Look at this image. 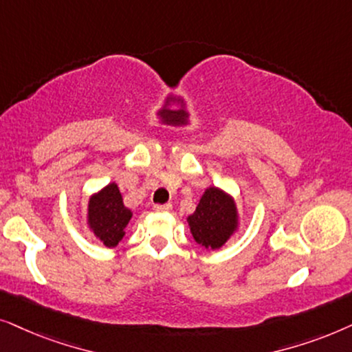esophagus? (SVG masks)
Returning <instances> with one entry per match:
<instances>
[{
  "label": "esophagus",
  "instance_id": "34e87169",
  "mask_svg": "<svg viewBox=\"0 0 352 352\" xmlns=\"http://www.w3.org/2000/svg\"><path fill=\"white\" fill-rule=\"evenodd\" d=\"M172 209V204H154V210L156 212H168Z\"/></svg>",
  "mask_w": 352,
  "mask_h": 352
}]
</instances>
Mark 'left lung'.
<instances>
[{
	"mask_svg": "<svg viewBox=\"0 0 352 352\" xmlns=\"http://www.w3.org/2000/svg\"><path fill=\"white\" fill-rule=\"evenodd\" d=\"M186 220L198 245L206 250H219L238 230L236 203L223 190L209 186Z\"/></svg>",
	"mask_w": 352,
	"mask_h": 352,
	"instance_id": "1",
	"label": "left lung"
}]
</instances>
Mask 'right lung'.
<instances>
[{
	"instance_id": "obj_1",
	"label": "right lung",
	"mask_w": 352,
	"mask_h": 352,
	"mask_svg": "<svg viewBox=\"0 0 352 352\" xmlns=\"http://www.w3.org/2000/svg\"><path fill=\"white\" fill-rule=\"evenodd\" d=\"M132 219V210L124 206V199L116 184L106 185L88 201V227L106 248H116L125 235Z\"/></svg>"
}]
</instances>
